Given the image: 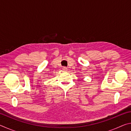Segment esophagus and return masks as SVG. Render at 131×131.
Instances as JSON below:
<instances>
[{"label":"esophagus","instance_id":"esophagus-1","mask_svg":"<svg viewBox=\"0 0 131 131\" xmlns=\"http://www.w3.org/2000/svg\"><path fill=\"white\" fill-rule=\"evenodd\" d=\"M62 69L64 70V71H66L68 70V69H67V68H66V67H63L62 68Z\"/></svg>","mask_w":131,"mask_h":131}]
</instances>
